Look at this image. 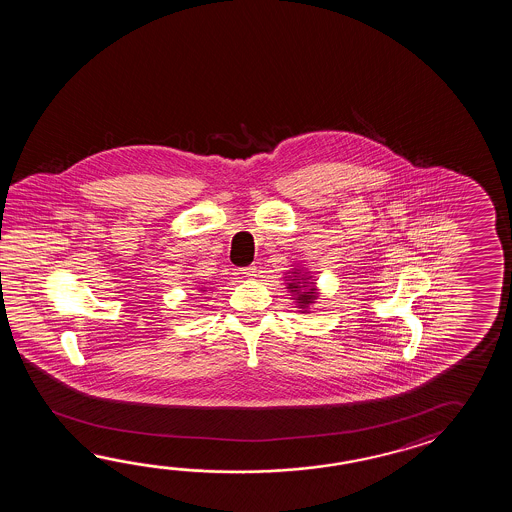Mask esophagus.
<instances>
[{
  "mask_svg": "<svg viewBox=\"0 0 512 512\" xmlns=\"http://www.w3.org/2000/svg\"><path fill=\"white\" fill-rule=\"evenodd\" d=\"M241 274H245L247 278H254V276H256V265H251V267L241 269Z\"/></svg>",
  "mask_w": 512,
  "mask_h": 512,
  "instance_id": "34e87169",
  "label": "esophagus"
}]
</instances>
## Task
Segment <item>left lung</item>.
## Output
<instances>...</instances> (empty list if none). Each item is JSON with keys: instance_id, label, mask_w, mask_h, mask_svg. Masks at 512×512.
Returning <instances> with one entry per match:
<instances>
[{"instance_id": "1", "label": "left lung", "mask_w": 512, "mask_h": 512, "mask_svg": "<svg viewBox=\"0 0 512 512\" xmlns=\"http://www.w3.org/2000/svg\"><path fill=\"white\" fill-rule=\"evenodd\" d=\"M287 274H289V276H285L287 278V289L291 291V296H294L293 300L296 302V307L302 309L300 313H307L309 305L315 304L316 298H318L313 276H309L304 269H293Z\"/></svg>"}]
</instances>
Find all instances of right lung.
Returning a JSON list of instances; mask_svg holds the SVG:
<instances>
[{"instance_id": "1", "label": "right lung", "mask_w": 512, "mask_h": 512, "mask_svg": "<svg viewBox=\"0 0 512 512\" xmlns=\"http://www.w3.org/2000/svg\"><path fill=\"white\" fill-rule=\"evenodd\" d=\"M205 289H207V287H205ZM205 289H201V291H205Z\"/></svg>"}]
</instances>
